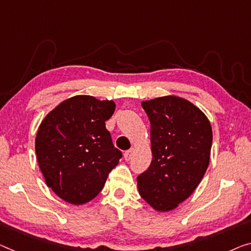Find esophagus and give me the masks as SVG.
Listing matches in <instances>:
<instances>
[{
  "instance_id": "1",
  "label": "esophagus",
  "mask_w": 251,
  "mask_h": 251,
  "mask_svg": "<svg viewBox=\"0 0 251 251\" xmlns=\"http://www.w3.org/2000/svg\"><path fill=\"white\" fill-rule=\"evenodd\" d=\"M133 153H134V149H130V150H128V151H126L124 153V159L126 160V161H129V160L132 159Z\"/></svg>"
}]
</instances>
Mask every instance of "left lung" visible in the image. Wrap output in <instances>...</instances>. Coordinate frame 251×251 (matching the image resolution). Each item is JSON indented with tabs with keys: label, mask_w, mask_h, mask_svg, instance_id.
Listing matches in <instances>:
<instances>
[{
	"label": "left lung",
	"mask_w": 251,
	"mask_h": 251,
	"mask_svg": "<svg viewBox=\"0 0 251 251\" xmlns=\"http://www.w3.org/2000/svg\"><path fill=\"white\" fill-rule=\"evenodd\" d=\"M142 107L151 123L152 162L137 177L138 193L158 212L173 211L203 179L209 163L211 123L195 104L164 96Z\"/></svg>",
	"instance_id": "left-lung-1"
}]
</instances>
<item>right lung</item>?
I'll use <instances>...</instances> for the list:
<instances>
[{"instance_id":"1","label":"right lung","mask_w":251,"mask_h":251,"mask_svg":"<svg viewBox=\"0 0 251 251\" xmlns=\"http://www.w3.org/2000/svg\"><path fill=\"white\" fill-rule=\"evenodd\" d=\"M113 100L74 96L56 106L39 125L36 154L46 185L63 201L82 205L101 192L122 152L106 128Z\"/></svg>"}]
</instances>
